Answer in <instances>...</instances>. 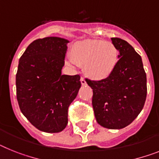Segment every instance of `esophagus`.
Listing matches in <instances>:
<instances>
[{"mask_svg": "<svg viewBox=\"0 0 159 159\" xmlns=\"http://www.w3.org/2000/svg\"><path fill=\"white\" fill-rule=\"evenodd\" d=\"M80 82H81V84H82V85L87 84V83H86V81H85V80H84V77H81V78H80Z\"/></svg>", "mask_w": 159, "mask_h": 159, "instance_id": "1", "label": "esophagus"}]
</instances>
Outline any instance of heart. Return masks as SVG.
Returning a JSON list of instances; mask_svg holds the SVG:
<instances>
[{
	"instance_id": "obj_1",
	"label": "heart",
	"mask_w": 159,
	"mask_h": 159,
	"mask_svg": "<svg viewBox=\"0 0 159 159\" xmlns=\"http://www.w3.org/2000/svg\"><path fill=\"white\" fill-rule=\"evenodd\" d=\"M71 64L84 66V70L93 80H104L111 76L119 61V49L114 43L103 40L79 42L72 48Z\"/></svg>"
}]
</instances>
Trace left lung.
<instances>
[{
    "label": "left lung",
    "mask_w": 159,
    "mask_h": 159,
    "mask_svg": "<svg viewBox=\"0 0 159 159\" xmlns=\"http://www.w3.org/2000/svg\"><path fill=\"white\" fill-rule=\"evenodd\" d=\"M119 51L115 70L104 80H86L93 89V107L98 124L109 129L129 125L142 111L147 85L141 57L120 38H111Z\"/></svg>",
    "instance_id": "obj_1"
}]
</instances>
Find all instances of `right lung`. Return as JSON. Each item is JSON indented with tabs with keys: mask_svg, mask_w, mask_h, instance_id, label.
<instances>
[{
	"mask_svg": "<svg viewBox=\"0 0 159 159\" xmlns=\"http://www.w3.org/2000/svg\"><path fill=\"white\" fill-rule=\"evenodd\" d=\"M68 42L54 36L35 40L18 61V106L27 120L42 132L55 133L66 127L68 107L81 87L79 75H61Z\"/></svg>",
	"mask_w": 159,
	"mask_h": 159,
	"instance_id": "1",
	"label": "right lung"
}]
</instances>
